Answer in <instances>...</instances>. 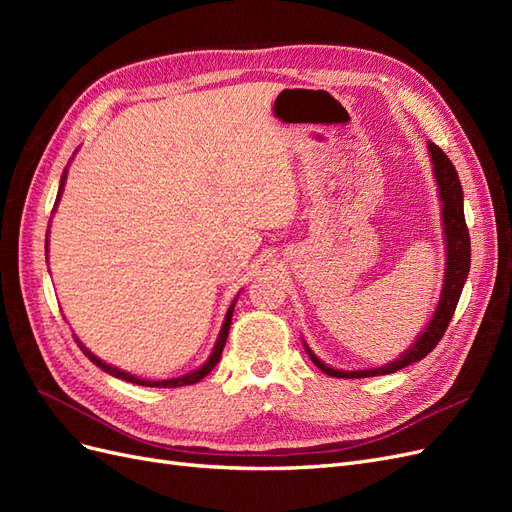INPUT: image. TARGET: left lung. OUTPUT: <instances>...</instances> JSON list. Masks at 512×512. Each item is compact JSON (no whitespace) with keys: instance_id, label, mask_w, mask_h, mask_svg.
Returning <instances> with one entry per match:
<instances>
[{"instance_id":"left-lung-1","label":"left lung","mask_w":512,"mask_h":512,"mask_svg":"<svg viewBox=\"0 0 512 512\" xmlns=\"http://www.w3.org/2000/svg\"><path fill=\"white\" fill-rule=\"evenodd\" d=\"M429 153H431L433 175H436L438 192L442 200V222H444V239H446V271H444V284H442V294H440V303L436 307V312H433L427 329L421 333V337L416 339L412 348H408L399 356V359L386 363L378 369H359V371L333 369L329 365H324L312 352V348L305 344V352L309 354V359H312L324 374H329L333 378H371V376L395 374V371L425 359V356L438 346L444 331L448 329V324H451L463 284H466L468 273H470V232L466 226V215H463L461 181L453 162L448 160L446 153L433 143H429Z\"/></svg>"}]
</instances>
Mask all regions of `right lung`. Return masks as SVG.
Wrapping results in <instances>:
<instances>
[{"label":"right lung","instance_id":"obj_1","mask_svg":"<svg viewBox=\"0 0 512 512\" xmlns=\"http://www.w3.org/2000/svg\"><path fill=\"white\" fill-rule=\"evenodd\" d=\"M64 183H66V170H64V175H61V183H59V192H57V203H59V196H61V192H64ZM55 203V205H57ZM46 252H49V237H46V247H44ZM232 309H235V301L230 303V307H228V312H226V318H224V324H222V331H220V335H218V342H215V346H213V352H211V356L207 359V363L203 365V367H198L196 371H190V374H185V376H179V378H170V380H145V378H136V376H132V374H128V371H121V369H117V367H113V365H106L104 361H100L96 354H91L79 339H76V335H74V342L79 344V348L83 350V354L87 356V359L94 363V365H98L100 369H104L106 374H111V376H115V378H121V380H126V382H134V384H138V386H156V389H175V386H188V384H196V382H200L203 380L209 371L220 363V359H222V350H224V346H226V337H228V331H230V322H232Z\"/></svg>","mask_w":512,"mask_h":512}]
</instances>
